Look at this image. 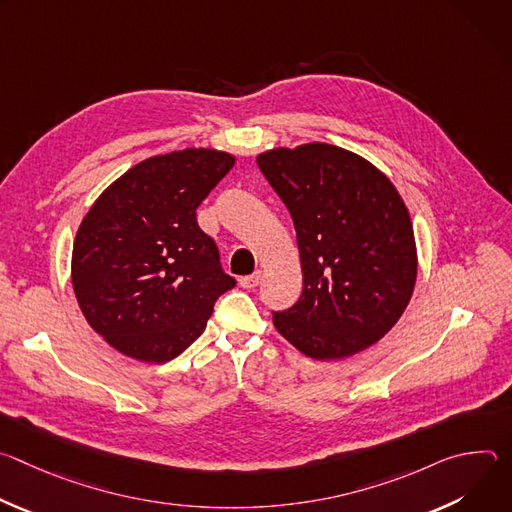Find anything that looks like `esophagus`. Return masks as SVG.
I'll use <instances>...</instances> for the list:
<instances>
[{"label": "esophagus", "instance_id": "obj_1", "mask_svg": "<svg viewBox=\"0 0 512 512\" xmlns=\"http://www.w3.org/2000/svg\"><path fill=\"white\" fill-rule=\"evenodd\" d=\"M239 283H241L245 289H253V287H257V285L261 283V271H255L253 275H245V277H241V279H239Z\"/></svg>", "mask_w": 512, "mask_h": 512}]
</instances>
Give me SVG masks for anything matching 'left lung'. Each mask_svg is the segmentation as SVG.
Instances as JSON below:
<instances>
[{
    "instance_id": "obj_1",
    "label": "left lung",
    "mask_w": 512,
    "mask_h": 512,
    "mask_svg": "<svg viewBox=\"0 0 512 512\" xmlns=\"http://www.w3.org/2000/svg\"><path fill=\"white\" fill-rule=\"evenodd\" d=\"M257 166L294 218L304 273L300 300L273 312L277 332L316 360L379 342L417 279L411 216L393 182L322 141L263 152Z\"/></svg>"
}]
</instances>
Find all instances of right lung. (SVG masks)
<instances>
[{"mask_svg": "<svg viewBox=\"0 0 512 512\" xmlns=\"http://www.w3.org/2000/svg\"><path fill=\"white\" fill-rule=\"evenodd\" d=\"M235 156L186 148L143 160L85 214L72 245V289L89 326L117 352L168 362L206 328L235 287L196 208Z\"/></svg>", "mask_w": 512, "mask_h": 512, "instance_id": "add662e5", "label": "right lung"}]
</instances>
